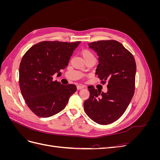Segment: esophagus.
Listing matches in <instances>:
<instances>
[{
    "mask_svg": "<svg viewBox=\"0 0 160 160\" xmlns=\"http://www.w3.org/2000/svg\"><path fill=\"white\" fill-rule=\"evenodd\" d=\"M77 88L78 90H80V89H82L84 88V86L83 85H78L77 86Z\"/></svg>",
    "mask_w": 160,
    "mask_h": 160,
    "instance_id": "1",
    "label": "esophagus"
}]
</instances>
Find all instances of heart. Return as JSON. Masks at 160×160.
Listing matches in <instances>:
<instances>
[{
    "instance_id": "heart-1",
    "label": "heart",
    "mask_w": 160,
    "mask_h": 160,
    "mask_svg": "<svg viewBox=\"0 0 160 160\" xmlns=\"http://www.w3.org/2000/svg\"><path fill=\"white\" fill-rule=\"evenodd\" d=\"M82 56H83V59L85 60L90 59V58H94L93 55L92 54V52L91 51H89V50H83L81 52Z\"/></svg>"
}]
</instances>
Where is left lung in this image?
<instances>
[{
  "label": "left lung",
  "instance_id": "obj_1",
  "mask_svg": "<svg viewBox=\"0 0 160 160\" xmlns=\"http://www.w3.org/2000/svg\"><path fill=\"white\" fill-rule=\"evenodd\" d=\"M88 45L99 57L95 74L101 83L108 84L107 93L88 88L90 95L84 102L85 112L97 123H112L122 117L133 98L136 64L132 53L117 41H99Z\"/></svg>",
  "mask_w": 160,
  "mask_h": 160
}]
</instances>
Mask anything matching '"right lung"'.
<instances>
[{"instance_id":"obj_1","label":"right lung","mask_w":160,"mask_h":160,"mask_svg":"<svg viewBox=\"0 0 160 160\" xmlns=\"http://www.w3.org/2000/svg\"><path fill=\"white\" fill-rule=\"evenodd\" d=\"M80 41H42L28 49L19 66V85L29 109L41 118L59 113L77 90L75 85H63L52 80L55 73L68 65Z\"/></svg>"}]
</instances>
